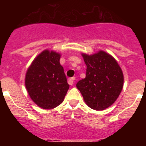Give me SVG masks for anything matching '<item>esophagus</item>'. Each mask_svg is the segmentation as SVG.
Masks as SVG:
<instances>
[{"mask_svg":"<svg viewBox=\"0 0 146 146\" xmlns=\"http://www.w3.org/2000/svg\"><path fill=\"white\" fill-rule=\"evenodd\" d=\"M74 80H75V77H71V78H69V79H68V83H69L70 86H72V85L74 84Z\"/></svg>","mask_w":146,"mask_h":146,"instance_id":"34e87169","label":"esophagus"}]
</instances>
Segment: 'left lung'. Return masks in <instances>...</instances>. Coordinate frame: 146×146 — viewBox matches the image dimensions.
I'll return each mask as SVG.
<instances>
[{
    "mask_svg": "<svg viewBox=\"0 0 146 146\" xmlns=\"http://www.w3.org/2000/svg\"><path fill=\"white\" fill-rule=\"evenodd\" d=\"M86 64V78L77 83L89 108L103 110L118 99L123 86L121 67L111 55L99 51L92 55L82 54Z\"/></svg>",
    "mask_w": 146,
    "mask_h": 146,
    "instance_id": "1",
    "label": "left lung"
}]
</instances>
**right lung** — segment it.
<instances>
[{"mask_svg": "<svg viewBox=\"0 0 146 146\" xmlns=\"http://www.w3.org/2000/svg\"><path fill=\"white\" fill-rule=\"evenodd\" d=\"M60 54L44 50L28 68L25 86L31 99L43 109L56 108L64 101L69 88Z\"/></svg>", "mask_w": 146, "mask_h": 146, "instance_id": "1", "label": "right lung"}]
</instances>
